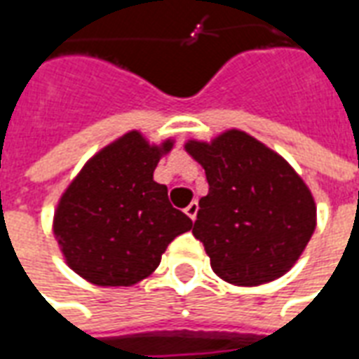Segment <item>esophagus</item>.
<instances>
[{
    "mask_svg": "<svg viewBox=\"0 0 359 359\" xmlns=\"http://www.w3.org/2000/svg\"><path fill=\"white\" fill-rule=\"evenodd\" d=\"M197 210H199V203L193 201V203H189V205L185 207V215L189 216L191 220H195V218H197Z\"/></svg>",
    "mask_w": 359,
    "mask_h": 359,
    "instance_id": "esophagus-1",
    "label": "esophagus"
}]
</instances>
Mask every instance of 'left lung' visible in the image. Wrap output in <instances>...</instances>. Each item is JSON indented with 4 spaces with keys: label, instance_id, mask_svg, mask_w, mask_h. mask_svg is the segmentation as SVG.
Wrapping results in <instances>:
<instances>
[{
    "label": "left lung",
    "instance_id": "obj_1",
    "mask_svg": "<svg viewBox=\"0 0 359 359\" xmlns=\"http://www.w3.org/2000/svg\"><path fill=\"white\" fill-rule=\"evenodd\" d=\"M185 151L205 168L193 236L210 266L236 286L276 280L296 263L315 230V201L286 160L251 135L232 129Z\"/></svg>",
    "mask_w": 359,
    "mask_h": 359
}]
</instances>
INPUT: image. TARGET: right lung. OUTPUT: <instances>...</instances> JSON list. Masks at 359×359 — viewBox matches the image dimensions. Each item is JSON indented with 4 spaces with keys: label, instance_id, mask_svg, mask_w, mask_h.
Instances as JSON below:
<instances>
[{
    "label": "right lung",
    "instance_id": "add662e5",
    "mask_svg": "<svg viewBox=\"0 0 359 359\" xmlns=\"http://www.w3.org/2000/svg\"><path fill=\"white\" fill-rule=\"evenodd\" d=\"M162 147L131 131L88 160L60 199L53 233L67 265L98 286H133L160 265L162 253L191 218L172 207L152 180Z\"/></svg>",
    "mask_w": 359,
    "mask_h": 359
}]
</instances>
